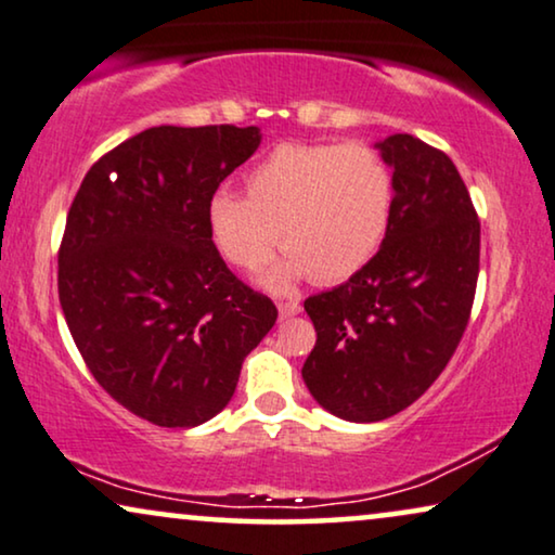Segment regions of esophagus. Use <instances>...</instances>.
<instances>
[{"label": "esophagus", "mask_w": 555, "mask_h": 555, "mask_svg": "<svg viewBox=\"0 0 555 555\" xmlns=\"http://www.w3.org/2000/svg\"><path fill=\"white\" fill-rule=\"evenodd\" d=\"M299 312H301L299 301H279V317H282V320H289V317Z\"/></svg>", "instance_id": "obj_1"}]
</instances>
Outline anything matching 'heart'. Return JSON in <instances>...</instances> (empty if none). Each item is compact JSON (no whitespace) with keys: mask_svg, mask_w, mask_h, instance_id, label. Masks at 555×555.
Returning <instances> with one entry per match:
<instances>
[{"mask_svg":"<svg viewBox=\"0 0 555 555\" xmlns=\"http://www.w3.org/2000/svg\"><path fill=\"white\" fill-rule=\"evenodd\" d=\"M243 190L246 197H210V238L241 271L263 269L279 241L286 256L266 276L279 292L307 276L317 284L350 279L378 254L393 218V172L365 142L279 144Z\"/></svg>","mask_w":555,"mask_h":555,"instance_id":"heart-1","label":"heart"}]
</instances>
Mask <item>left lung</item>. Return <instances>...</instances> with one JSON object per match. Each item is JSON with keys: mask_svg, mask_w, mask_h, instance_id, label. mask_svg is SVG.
<instances>
[{"mask_svg": "<svg viewBox=\"0 0 555 555\" xmlns=\"http://www.w3.org/2000/svg\"><path fill=\"white\" fill-rule=\"evenodd\" d=\"M393 167V218L378 254L305 301L317 343L301 378L335 416H396L439 378L467 330L479 218L454 162L411 134L378 144Z\"/></svg>", "mask_w": 555, "mask_h": 555, "instance_id": "obj_1", "label": "left lung"}]
</instances>
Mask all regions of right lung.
Masks as SVG:
<instances>
[{
    "mask_svg": "<svg viewBox=\"0 0 555 555\" xmlns=\"http://www.w3.org/2000/svg\"><path fill=\"white\" fill-rule=\"evenodd\" d=\"M256 127H152L80 182L57 250V294L99 386L154 426L190 428L233 398L276 307L228 269L208 231L220 182Z\"/></svg>",
    "mask_w": 555,
    "mask_h": 555,
    "instance_id": "right-lung-1",
    "label": "right lung"
}]
</instances>
